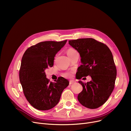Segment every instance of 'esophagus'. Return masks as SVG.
Listing matches in <instances>:
<instances>
[{
    "mask_svg": "<svg viewBox=\"0 0 131 131\" xmlns=\"http://www.w3.org/2000/svg\"><path fill=\"white\" fill-rule=\"evenodd\" d=\"M75 83V82L74 81H70V85H72V84H73Z\"/></svg>",
    "mask_w": 131,
    "mask_h": 131,
    "instance_id": "obj_1",
    "label": "esophagus"
}]
</instances>
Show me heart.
I'll return each mask as SVG.
<instances>
[{
  "mask_svg": "<svg viewBox=\"0 0 131 131\" xmlns=\"http://www.w3.org/2000/svg\"><path fill=\"white\" fill-rule=\"evenodd\" d=\"M75 52H77V51L74 50L73 48H70V49H68L67 50V55H69L71 54H72ZM65 77H68V78H70L72 77V73H67L66 74H65Z\"/></svg>",
  "mask_w": 131,
  "mask_h": 131,
  "instance_id": "heart-1",
  "label": "heart"
}]
</instances>
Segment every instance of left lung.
<instances>
[{
    "instance_id": "1",
    "label": "left lung",
    "mask_w": 131,
    "mask_h": 131,
    "mask_svg": "<svg viewBox=\"0 0 131 131\" xmlns=\"http://www.w3.org/2000/svg\"><path fill=\"white\" fill-rule=\"evenodd\" d=\"M68 43L81 57L77 79L88 75L92 79L86 83L79 81L83 90L78 99L86 108H97L105 104L114 88L117 71L113 54L106 45L92 38L70 40Z\"/></svg>"
}]
</instances>
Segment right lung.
<instances>
[{
	"instance_id": "add662e5",
	"label": "right lung",
	"mask_w": 131,
	"mask_h": 131,
	"mask_svg": "<svg viewBox=\"0 0 131 131\" xmlns=\"http://www.w3.org/2000/svg\"><path fill=\"white\" fill-rule=\"evenodd\" d=\"M66 42L67 40L39 42L29 48L22 57L20 83L27 100L38 110L47 111L56 106L62 92L69 85L63 77L55 82H49L45 72L53 66L55 56Z\"/></svg>"
}]
</instances>
